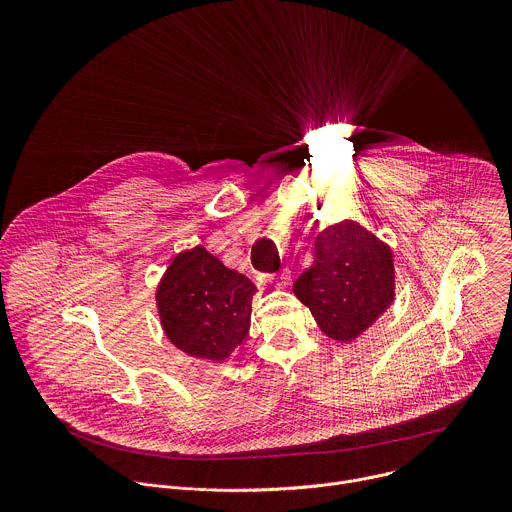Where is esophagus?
<instances>
[{
  "mask_svg": "<svg viewBox=\"0 0 512 512\" xmlns=\"http://www.w3.org/2000/svg\"><path fill=\"white\" fill-rule=\"evenodd\" d=\"M271 285H275V287H279V289L289 287V285H291V273H289L287 269H285V271H281L279 275L271 277Z\"/></svg>",
  "mask_w": 512,
  "mask_h": 512,
  "instance_id": "1",
  "label": "esophagus"
}]
</instances>
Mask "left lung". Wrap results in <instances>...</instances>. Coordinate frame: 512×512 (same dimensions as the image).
Returning <instances> with one entry per match:
<instances>
[{"label":"left lung","instance_id":"8db88e82","mask_svg":"<svg viewBox=\"0 0 512 512\" xmlns=\"http://www.w3.org/2000/svg\"><path fill=\"white\" fill-rule=\"evenodd\" d=\"M314 259L294 283V294L328 338L354 342L395 302L393 249L344 218L318 233Z\"/></svg>","mask_w":512,"mask_h":512}]
</instances>
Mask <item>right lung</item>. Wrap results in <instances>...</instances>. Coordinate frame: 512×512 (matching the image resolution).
Returning a JSON list of instances; mask_svg holds the SVG:
<instances>
[{
  "label": "right lung",
  "mask_w": 512,
  "mask_h": 512,
  "mask_svg": "<svg viewBox=\"0 0 512 512\" xmlns=\"http://www.w3.org/2000/svg\"><path fill=\"white\" fill-rule=\"evenodd\" d=\"M255 283L202 245L178 253L156 287L168 340L188 356L223 362L247 338Z\"/></svg>",
  "instance_id": "obj_1"
}]
</instances>
